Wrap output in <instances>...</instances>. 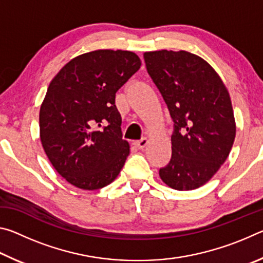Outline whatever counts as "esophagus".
<instances>
[{
  "instance_id": "obj_1",
  "label": "esophagus",
  "mask_w": 263,
  "mask_h": 263,
  "mask_svg": "<svg viewBox=\"0 0 263 263\" xmlns=\"http://www.w3.org/2000/svg\"><path fill=\"white\" fill-rule=\"evenodd\" d=\"M148 144V140H147V138H141L140 140H138L137 142H136V146L139 149H144L145 147H146V145Z\"/></svg>"
}]
</instances>
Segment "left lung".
<instances>
[{"label": "left lung", "instance_id": "8db88e82", "mask_svg": "<svg viewBox=\"0 0 263 263\" xmlns=\"http://www.w3.org/2000/svg\"><path fill=\"white\" fill-rule=\"evenodd\" d=\"M144 59L174 122L172 159L159 175L173 189L199 188L225 162L235 138L228 89L216 70L193 53L146 52Z\"/></svg>", "mask_w": 263, "mask_h": 263}]
</instances>
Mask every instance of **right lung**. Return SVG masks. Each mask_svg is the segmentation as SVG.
<instances>
[{"label":"right lung","mask_w":263,"mask_h":263,"mask_svg":"<svg viewBox=\"0 0 263 263\" xmlns=\"http://www.w3.org/2000/svg\"><path fill=\"white\" fill-rule=\"evenodd\" d=\"M140 65L133 52L92 51L70 60L51 81L39 112L41 140L70 184L96 190L122 171L130 145L122 138L116 92Z\"/></svg>","instance_id":"1"}]
</instances>
